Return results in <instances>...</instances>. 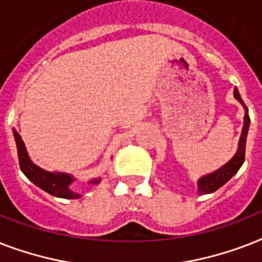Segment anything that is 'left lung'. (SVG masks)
I'll use <instances>...</instances> for the list:
<instances>
[{"mask_svg": "<svg viewBox=\"0 0 262 262\" xmlns=\"http://www.w3.org/2000/svg\"><path fill=\"white\" fill-rule=\"evenodd\" d=\"M234 98L245 108L244 126H242V133H241L239 143H238V149H236L235 155L232 156L227 163L223 164L222 167L215 170V171L203 175L201 178H199V181H197V193L199 194H209V193L217 190L219 187L223 186L224 183H227L238 172V170L245 162V148H246V139H248L249 126H250V118H249L248 107L241 98L238 88H234Z\"/></svg>", "mask_w": 262, "mask_h": 262, "instance_id": "left-lung-1", "label": "left lung"}]
</instances>
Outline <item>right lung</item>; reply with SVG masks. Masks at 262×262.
<instances>
[{
	"mask_svg": "<svg viewBox=\"0 0 262 262\" xmlns=\"http://www.w3.org/2000/svg\"><path fill=\"white\" fill-rule=\"evenodd\" d=\"M14 141H16V147H17V155H18V163L21 168L23 174L26 175L27 178L30 179L31 182L40 187L49 194L59 197V199H68V200H76L81 197L80 193L73 191L71 189V185L76 181L73 175L67 174V172H57V171H47L43 170L39 166L30 159V155L27 152L26 144L21 140V136L18 135L16 129H13ZM102 181V178H92L88 181L90 185H98Z\"/></svg>",
	"mask_w": 262,
	"mask_h": 262,
	"instance_id": "obj_1",
	"label": "right lung"
}]
</instances>
